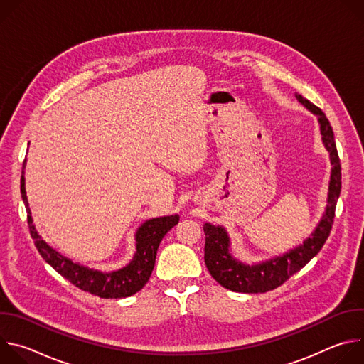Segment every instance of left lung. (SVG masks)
Listing matches in <instances>:
<instances>
[{
    "label": "left lung",
    "mask_w": 364,
    "mask_h": 364,
    "mask_svg": "<svg viewBox=\"0 0 364 364\" xmlns=\"http://www.w3.org/2000/svg\"><path fill=\"white\" fill-rule=\"evenodd\" d=\"M298 100L305 108L316 114L320 121V129L323 135V141L330 151L331 155V181H330V193H328V204L324 218L317 226L313 237H308L304 245L296 249L285 253L274 261L246 267L240 262H236L229 253V237L226 232L219 228L205 223L203 226L205 235L204 243V262L210 275L225 288L235 292L245 294H257L267 292L281 287L285 281H288L294 274L302 269L311 259H313L324 246L326 240L330 236L334 216H336V204L341 191V166L338 152L334 141L333 128L324 115V112L311 103L301 95H296Z\"/></svg>",
    "instance_id": "obj_1"
}]
</instances>
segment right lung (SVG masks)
Here are the masks:
<instances>
[{"label": "right lung", "instance_id": "right-lung-1", "mask_svg": "<svg viewBox=\"0 0 364 364\" xmlns=\"http://www.w3.org/2000/svg\"><path fill=\"white\" fill-rule=\"evenodd\" d=\"M24 166L26 161L23 164L21 176V197L27 209V223L30 235L44 261L75 287L99 298H125L142 289V287L148 282L152 274L159 246L166 233L178 223V216L176 215L146 220L136 232V253L132 262L124 269L112 274H102L93 269H87L85 267L73 264L70 259L62 256L55 249H51L44 240H41V237L34 230L24 187Z\"/></svg>", "mask_w": 364, "mask_h": 364}]
</instances>
